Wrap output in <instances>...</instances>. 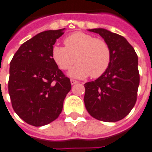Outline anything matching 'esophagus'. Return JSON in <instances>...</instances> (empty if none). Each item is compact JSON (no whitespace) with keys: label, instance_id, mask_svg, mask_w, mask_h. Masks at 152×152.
I'll return each mask as SVG.
<instances>
[{"label":"esophagus","instance_id":"esophagus-1","mask_svg":"<svg viewBox=\"0 0 152 152\" xmlns=\"http://www.w3.org/2000/svg\"><path fill=\"white\" fill-rule=\"evenodd\" d=\"M78 83V80H76L74 79H71V84L72 85H75V84Z\"/></svg>","mask_w":152,"mask_h":152}]
</instances>
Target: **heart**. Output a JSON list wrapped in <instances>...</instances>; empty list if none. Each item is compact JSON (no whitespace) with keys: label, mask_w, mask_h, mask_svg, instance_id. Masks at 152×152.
I'll list each match as a JSON object with an SVG mask.
<instances>
[{"label":"heart","mask_w":152,"mask_h":152,"mask_svg":"<svg viewBox=\"0 0 152 152\" xmlns=\"http://www.w3.org/2000/svg\"><path fill=\"white\" fill-rule=\"evenodd\" d=\"M65 47L55 45L52 57L62 71H67L75 62L78 64L72 69L70 75L76 78H92L101 76L111 62V49L105 40L77 32L64 39Z\"/></svg>","instance_id":"heart-1"}]
</instances>
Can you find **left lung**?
Wrapping results in <instances>:
<instances>
[{"label":"left lung","mask_w":152,"mask_h":152,"mask_svg":"<svg viewBox=\"0 0 152 152\" xmlns=\"http://www.w3.org/2000/svg\"><path fill=\"white\" fill-rule=\"evenodd\" d=\"M90 31L99 34L108 43L111 49V62L98 79L84 85L85 105L94 118L117 122L130 113L137 101L140 82L137 55L123 36L104 28Z\"/></svg>","instance_id":"left-lung-1"}]
</instances>
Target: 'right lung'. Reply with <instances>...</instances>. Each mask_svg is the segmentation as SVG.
<instances>
[{
    "mask_svg": "<svg viewBox=\"0 0 152 152\" xmlns=\"http://www.w3.org/2000/svg\"><path fill=\"white\" fill-rule=\"evenodd\" d=\"M64 29L38 34L20 47L10 63L8 91L13 109L35 127L58 118L72 89L70 79L52 57L53 45Z\"/></svg>",
    "mask_w": 152,
    "mask_h": 152,
    "instance_id": "add662e5",
    "label": "right lung"
}]
</instances>
